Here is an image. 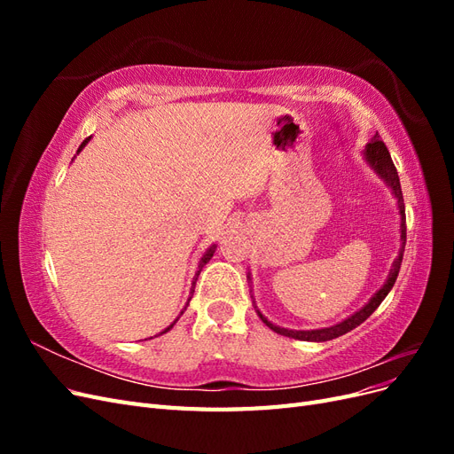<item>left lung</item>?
I'll use <instances>...</instances> for the list:
<instances>
[{
	"label": "left lung",
	"mask_w": 454,
	"mask_h": 454,
	"mask_svg": "<svg viewBox=\"0 0 454 454\" xmlns=\"http://www.w3.org/2000/svg\"><path fill=\"white\" fill-rule=\"evenodd\" d=\"M365 155H367V160L371 167H373L377 170V174L380 177H384V180L388 182V185L392 187L394 195L397 199V206H400V215H402V240H403V248H405V239H407V227H405V204H403V195H402V185H400V176H397V170L394 167L392 162V157L388 153L387 145H384V142L379 138V134L373 136V140H371L365 147ZM402 259H403V250L400 252V255H397V259L394 261V267L390 270V277L387 280V284H384L380 290L371 297L369 303L358 310L356 314H352L350 318H347L345 322H340L337 325H332V327H324V329H312V332H292V329H284V327H278L270 324L263 314H259V318L263 320V324H267L272 332H277L280 335H286V337H292V339H299V340H332L335 337H340L348 333L350 329L358 327L362 322H365L371 314H373L377 310V307L382 303V299L388 295V292L392 290V286L395 284V278H397V272H400V267H402Z\"/></svg>",
	"instance_id": "left-lung-1"
}]
</instances>
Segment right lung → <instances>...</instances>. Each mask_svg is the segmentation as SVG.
<instances>
[{"label":"right lung","mask_w":454,"mask_h":454,"mask_svg":"<svg viewBox=\"0 0 454 454\" xmlns=\"http://www.w3.org/2000/svg\"><path fill=\"white\" fill-rule=\"evenodd\" d=\"M87 142H89V138H87V140H83V144H81V145H79V149H77V151H81V149H83ZM214 252H215V246H212V248H210L208 252H206V254H204V257L200 259V265H199V272H200V269H202V267H204L206 263H208V261H210V257L214 255ZM199 272H197V277H199ZM195 282H197V278L193 280V290H191V292H195ZM189 299H191V297H189ZM187 305H189V301H187ZM182 314H184V312H182ZM176 322H177V320H176ZM176 322H174V324H176ZM174 324H170V325H168L167 329H164V332H162V333H167V332H168V329H170V327H172Z\"/></svg>","instance_id":"add662e5"}]
</instances>
